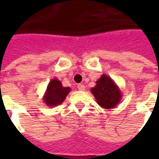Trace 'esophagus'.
<instances>
[{
    "mask_svg": "<svg viewBox=\"0 0 159 159\" xmlns=\"http://www.w3.org/2000/svg\"><path fill=\"white\" fill-rule=\"evenodd\" d=\"M85 88H86V87H85L83 84H79V85H78V89L80 90V91H84V90H85Z\"/></svg>",
    "mask_w": 159,
    "mask_h": 159,
    "instance_id": "obj_1",
    "label": "esophagus"
}]
</instances>
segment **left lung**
<instances>
[{"instance_id": "8db88e82", "label": "left lung", "mask_w": 159, "mask_h": 159, "mask_svg": "<svg viewBox=\"0 0 159 159\" xmlns=\"http://www.w3.org/2000/svg\"><path fill=\"white\" fill-rule=\"evenodd\" d=\"M91 93L95 96L97 103L103 109H113L122 99V93L111 77L102 74L96 85L91 89Z\"/></svg>"}]
</instances>
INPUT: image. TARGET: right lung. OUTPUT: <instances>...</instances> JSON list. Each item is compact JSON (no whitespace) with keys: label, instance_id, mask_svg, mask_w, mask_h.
Here are the masks:
<instances>
[{"label":"right lung","instance_id":"add662e5","mask_svg":"<svg viewBox=\"0 0 159 159\" xmlns=\"http://www.w3.org/2000/svg\"><path fill=\"white\" fill-rule=\"evenodd\" d=\"M70 92V88H65L57 79H53L47 87L46 92L43 95V102L48 107L57 106L62 104Z\"/></svg>","mask_w":159,"mask_h":159}]
</instances>
